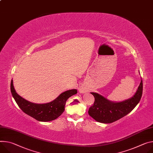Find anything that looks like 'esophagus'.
<instances>
[{"instance_id":"34e87169","label":"esophagus","mask_w":153,"mask_h":153,"mask_svg":"<svg viewBox=\"0 0 153 153\" xmlns=\"http://www.w3.org/2000/svg\"><path fill=\"white\" fill-rule=\"evenodd\" d=\"M79 90H80V93H84V92H85V91H86L85 88H84V87H82V88H80Z\"/></svg>"}]
</instances>
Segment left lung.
<instances>
[{"label":"left lung","instance_id":"left-lung-1","mask_svg":"<svg viewBox=\"0 0 153 153\" xmlns=\"http://www.w3.org/2000/svg\"><path fill=\"white\" fill-rule=\"evenodd\" d=\"M142 92L143 82L142 80L134 96L120 102L109 101L98 93H91L94 97V102L89 108L88 114L96 121L102 123H113L131 112L140 101Z\"/></svg>","mask_w":153,"mask_h":153}]
</instances>
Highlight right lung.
Listing matches in <instances>:
<instances>
[{"mask_svg": "<svg viewBox=\"0 0 153 153\" xmlns=\"http://www.w3.org/2000/svg\"><path fill=\"white\" fill-rule=\"evenodd\" d=\"M12 96L19 107L23 112L39 121H50L60 117L65 110L67 100L77 93L73 89L60 94L55 100L46 104H35L25 100L20 96L14 88L13 80L10 85Z\"/></svg>", "mask_w": 153, "mask_h": 153, "instance_id": "add662e5", "label": "right lung"}]
</instances>
